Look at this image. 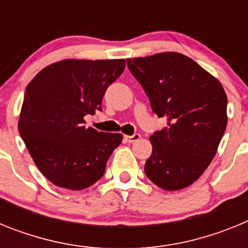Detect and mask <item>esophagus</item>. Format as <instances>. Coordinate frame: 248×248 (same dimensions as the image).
Wrapping results in <instances>:
<instances>
[{
	"mask_svg": "<svg viewBox=\"0 0 248 248\" xmlns=\"http://www.w3.org/2000/svg\"><path fill=\"white\" fill-rule=\"evenodd\" d=\"M125 140L128 141V143H135V141H138V140L140 139V134H138V133H135V134L133 135H125Z\"/></svg>",
	"mask_w": 248,
	"mask_h": 248,
	"instance_id": "esophagus-1",
	"label": "esophagus"
}]
</instances>
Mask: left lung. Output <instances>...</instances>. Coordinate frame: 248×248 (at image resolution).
Returning a JSON list of instances; mask_svg holds the SVG:
<instances>
[{
	"label": "left lung",
	"mask_w": 248,
	"mask_h": 248,
	"mask_svg": "<svg viewBox=\"0 0 248 248\" xmlns=\"http://www.w3.org/2000/svg\"><path fill=\"white\" fill-rule=\"evenodd\" d=\"M126 64L153 111L168 119V126L150 137L146 176L164 190L184 189L216 154L227 125L226 93L216 78L181 53L126 59Z\"/></svg>",
	"instance_id": "obj_1"
}]
</instances>
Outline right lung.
Here are the masks:
<instances>
[{
	"mask_svg": "<svg viewBox=\"0 0 248 248\" xmlns=\"http://www.w3.org/2000/svg\"><path fill=\"white\" fill-rule=\"evenodd\" d=\"M124 68V59H65L27 85L19 135L39 171L56 186L83 190L104 175L123 135L85 128L84 117L102 111L105 91Z\"/></svg>",
	"mask_w": 248,
	"mask_h": 248,
	"instance_id": "obj_1",
	"label": "right lung"
}]
</instances>
